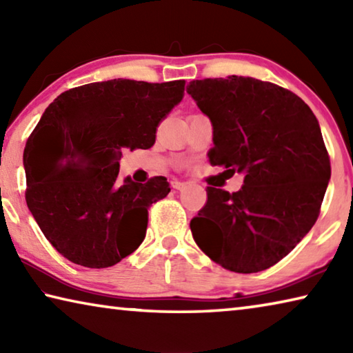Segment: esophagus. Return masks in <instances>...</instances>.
<instances>
[{
    "mask_svg": "<svg viewBox=\"0 0 353 353\" xmlns=\"http://www.w3.org/2000/svg\"><path fill=\"white\" fill-rule=\"evenodd\" d=\"M185 185H187V183L181 182V181H172V182H171V187L174 188V190H183Z\"/></svg>",
    "mask_w": 353,
    "mask_h": 353,
    "instance_id": "obj_1",
    "label": "esophagus"
}]
</instances>
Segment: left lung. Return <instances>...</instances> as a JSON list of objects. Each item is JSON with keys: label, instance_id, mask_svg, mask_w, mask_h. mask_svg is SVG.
<instances>
[{"label": "left lung", "instance_id": "1", "mask_svg": "<svg viewBox=\"0 0 353 353\" xmlns=\"http://www.w3.org/2000/svg\"><path fill=\"white\" fill-rule=\"evenodd\" d=\"M187 92L212 121L210 165L244 172L232 194L207 187L191 234L224 270L265 271L319 216L332 168L318 119L297 94L254 77L193 81Z\"/></svg>", "mask_w": 353, "mask_h": 353}]
</instances>
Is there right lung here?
<instances>
[{
    "label": "right lung",
    "instance_id": "obj_1",
    "mask_svg": "<svg viewBox=\"0 0 353 353\" xmlns=\"http://www.w3.org/2000/svg\"><path fill=\"white\" fill-rule=\"evenodd\" d=\"M185 81L112 79L70 88L48 105L26 141V204L46 240L76 265L109 268L145 240L148 208L166 177L119 179L121 149H149L181 103Z\"/></svg>",
    "mask_w": 353,
    "mask_h": 353
}]
</instances>
